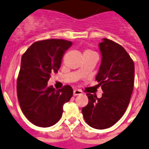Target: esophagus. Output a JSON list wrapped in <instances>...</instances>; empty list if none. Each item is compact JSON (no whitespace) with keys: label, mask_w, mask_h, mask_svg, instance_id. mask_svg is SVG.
Instances as JSON below:
<instances>
[{"label":"esophagus","mask_w":149,"mask_h":149,"mask_svg":"<svg viewBox=\"0 0 149 149\" xmlns=\"http://www.w3.org/2000/svg\"><path fill=\"white\" fill-rule=\"evenodd\" d=\"M73 93H74V95L76 96V95H79L83 94V92L81 90H80V89H74Z\"/></svg>","instance_id":"1"}]
</instances>
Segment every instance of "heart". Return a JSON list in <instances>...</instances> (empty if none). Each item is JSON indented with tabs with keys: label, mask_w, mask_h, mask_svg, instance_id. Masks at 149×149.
I'll use <instances>...</instances> for the list:
<instances>
[{
	"label": "heart",
	"mask_w": 149,
	"mask_h": 149,
	"mask_svg": "<svg viewBox=\"0 0 149 149\" xmlns=\"http://www.w3.org/2000/svg\"><path fill=\"white\" fill-rule=\"evenodd\" d=\"M84 53H95V52H93V51H91V50H86V51H85V52Z\"/></svg>",
	"instance_id": "obj_1"
}]
</instances>
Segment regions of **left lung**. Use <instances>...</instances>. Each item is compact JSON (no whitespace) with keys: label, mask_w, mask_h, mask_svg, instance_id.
<instances>
[{"label":"left lung","mask_w":149,"mask_h":149,"mask_svg":"<svg viewBox=\"0 0 149 149\" xmlns=\"http://www.w3.org/2000/svg\"><path fill=\"white\" fill-rule=\"evenodd\" d=\"M101 63L96 81L101 86V98L87 93L89 103L82 108L86 123L105 129L122 118L130 102L134 84V63L122 45L108 39L99 43Z\"/></svg>","instance_id":"1"}]
</instances>
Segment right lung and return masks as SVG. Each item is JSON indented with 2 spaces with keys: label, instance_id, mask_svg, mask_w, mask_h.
Returning a JSON list of instances; mask_svg holds the SVG:
<instances>
[{
  "label": "right lung",
  "instance_id": "right-lung-1",
  "mask_svg": "<svg viewBox=\"0 0 149 149\" xmlns=\"http://www.w3.org/2000/svg\"><path fill=\"white\" fill-rule=\"evenodd\" d=\"M72 42L64 39L38 41L22 55L17 79V96L23 113L39 127L52 126L60 119L63 105L73 95L69 85L60 89L48 86L51 74L57 73L65 51Z\"/></svg>",
  "mask_w": 149,
  "mask_h": 149
}]
</instances>
